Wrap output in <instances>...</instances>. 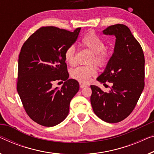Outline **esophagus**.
Masks as SVG:
<instances>
[{
	"label": "esophagus",
	"instance_id": "obj_1",
	"mask_svg": "<svg viewBox=\"0 0 154 154\" xmlns=\"http://www.w3.org/2000/svg\"><path fill=\"white\" fill-rule=\"evenodd\" d=\"M80 87H81V88H86L87 85L85 84H82V83H80Z\"/></svg>",
	"mask_w": 154,
	"mask_h": 154
}]
</instances>
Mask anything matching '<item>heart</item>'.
<instances>
[{
  "label": "heart",
  "mask_w": 154,
  "mask_h": 154,
  "mask_svg": "<svg viewBox=\"0 0 154 154\" xmlns=\"http://www.w3.org/2000/svg\"><path fill=\"white\" fill-rule=\"evenodd\" d=\"M82 44L94 53L91 62L94 61L97 65L103 66L106 61L108 55L105 51L106 46L101 39L97 35L90 33L83 37ZM75 49L73 46H70L66 48L64 53V60L66 63L71 65L75 63ZM95 73L96 69L92 65L78 66L71 72V75L73 79L83 83L90 81L91 76L95 75Z\"/></svg>",
  "instance_id": "1"
}]
</instances>
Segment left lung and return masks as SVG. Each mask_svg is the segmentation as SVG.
<instances>
[{"mask_svg":"<svg viewBox=\"0 0 154 154\" xmlns=\"http://www.w3.org/2000/svg\"><path fill=\"white\" fill-rule=\"evenodd\" d=\"M105 35L116 37L112 55L97 80L112 86L108 92L91 85L90 101L94 112L108 123H117L132 112L144 87V56L130 29L123 24L110 26Z\"/></svg>","mask_w":154,"mask_h":154,"instance_id":"obj_1","label":"left lung"}]
</instances>
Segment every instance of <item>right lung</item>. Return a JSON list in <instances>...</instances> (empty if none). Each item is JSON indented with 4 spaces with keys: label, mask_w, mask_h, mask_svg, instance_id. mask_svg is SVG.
<instances>
[{
    "label": "right lung",
    "mask_w": 154,
    "mask_h": 154,
    "mask_svg": "<svg viewBox=\"0 0 154 154\" xmlns=\"http://www.w3.org/2000/svg\"><path fill=\"white\" fill-rule=\"evenodd\" d=\"M74 32L53 26L42 27L22 46L18 63L17 92L29 117L40 125L56 126L67 117L79 83L69 79L64 53L79 37ZM66 82L61 88L53 82Z\"/></svg>",
    "instance_id": "right-lung-1"
}]
</instances>
